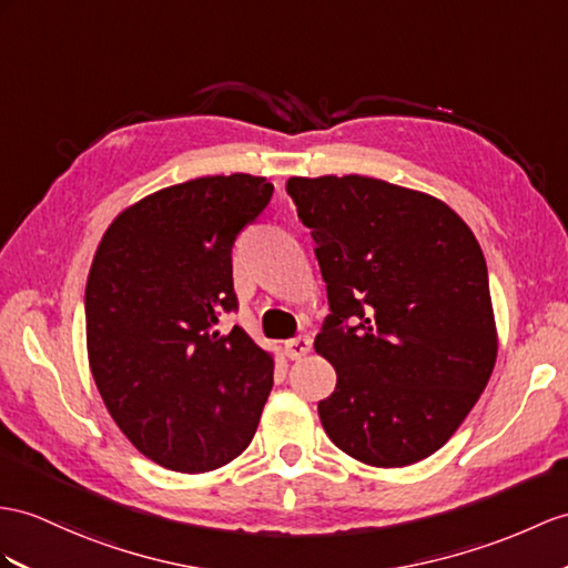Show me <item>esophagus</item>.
<instances>
[{"instance_id":"esophagus-1","label":"esophagus","mask_w":568,"mask_h":568,"mask_svg":"<svg viewBox=\"0 0 568 568\" xmlns=\"http://www.w3.org/2000/svg\"><path fill=\"white\" fill-rule=\"evenodd\" d=\"M311 347H313V339H311V335H298V337L288 339V342L284 344V349H286L288 358H301V356H306V354L311 352Z\"/></svg>"}]
</instances>
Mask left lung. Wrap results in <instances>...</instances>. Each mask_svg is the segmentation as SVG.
Returning <instances> with one entry per match:
<instances>
[{
    "instance_id": "obj_1",
    "label": "left lung",
    "mask_w": 568,
    "mask_h": 568,
    "mask_svg": "<svg viewBox=\"0 0 568 568\" xmlns=\"http://www.w3.org/2000/svg\"><path fill=\"white\" fill-rule=\"evenodd\" d=\"M327 284L315 352L337 371L317 403L332 444L376 467L436 453L496 362L489 274L448 204L366 175L288 178Z\"/></svg>"
}]
</instances>
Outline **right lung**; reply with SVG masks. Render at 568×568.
I'll return each mask as SVG.
<instances>
[{
    "mask_svg": "<svg viewBox=\"0 0 568 568\" xmlns=\"http://www.w3.org/2000/svg\"><path fill=\"white\" fill-rule=\"evenodd\" d=\"M274 187L247 173L195 178L124 210L87 282L99 393L130 444L175 473L231 463L255 436L272 356L221 315L239 311L231 251Z\"/></svg>",
    "mask_w": 568,
    "mask_h": 568,
    "instance_id": "1",
    "label": "right lung"
}]
</instances>
